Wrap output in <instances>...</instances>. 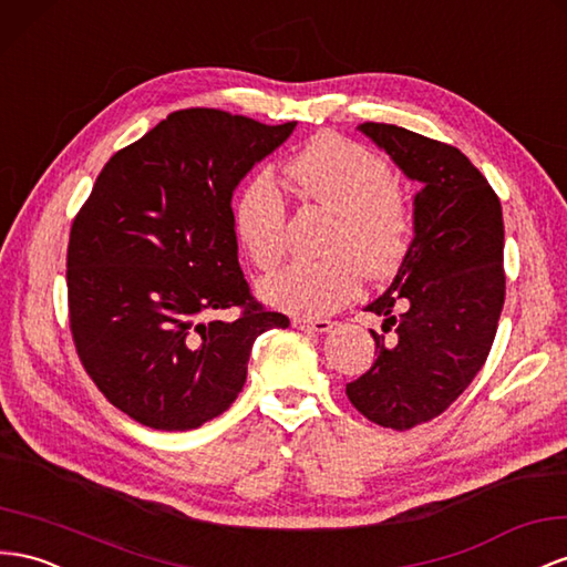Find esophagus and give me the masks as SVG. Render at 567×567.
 <instances>
[{"instance_id": "1", "label": "esophagus", "mask_w": 567, "mask_h": 567, "mask_svg": "<svg viewBox=\"0 0 567 567\" xmlns=\"http://www.w3.org/2000/svg\"><path fill=\"white\" fill-rule=\"evenodd\" d=\"M293 327L300 331H317V333H324L329 329H333V321L331 319H321V317H296L293 319Z\"/></svg>"}]
</instances>
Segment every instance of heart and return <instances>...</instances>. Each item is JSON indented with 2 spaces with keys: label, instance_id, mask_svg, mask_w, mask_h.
<instances>
[{
  "label": "heart",
  "instance_id": "heart-1",
  "mask_svg": "<svg viewBox=\"0 0 567 567\" xmlns=\"http://www.w3.org/2000/svg\"><path fill=\"white\" fill-rule=\"evenodd\" d=\"M300 195L336 214L321 262H293L269 274L259 296L293 315H329L355 300L364 269L391 277L415 236V212L395 188L391 164L360 143L321 135L288 164ZM286 200L269 169H257L236 190L231 226L257 269H271L286 250Z\"/></svg>",
  "mask_w": 567,
  "mask_h": 567
}]
</instances>
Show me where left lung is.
Returning a JSON list of instances; mask_svg holds the SVG:
<instances>
[{"mask_svg": "<svg viewBox=\"0 0 567 567\" xmlns=\"http://www.w3.org/2000/svg\"><path fill=\"white\" fill-rule=\"evenodd\" d=\"M422 183L415 238L393 284L367 310L384 317L377 360L346 384L362 415L395 432L439 417L482 370L506 300L503 214L461 150L393 124H362Z\"/></svg>", "mask_w": 567, "mask_h": 567, "instance_id": "left-lung-1", "label": "left lung"}]
</instances>
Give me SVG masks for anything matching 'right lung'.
Wrapping results in <instances>:
<instances>
[{"instance_id": "right-lung-1", "label": "right lung", "mask_w": 567, "mask_h": 567, "mask_svg": "<svg viewBox=\"0 0 567 567\" xmlns=\"http://www.w3.org/2000/svg\"><path fill=\"white\" fill-rule=\"evenodd\" d=\"M296 121L190 106L104 164L66 252L75 353L150 430H197L236 401L257 336L286 329L243 277L231 195ZM235 310L231 320L216 315Z\"/></svg>"}]
</instances>
